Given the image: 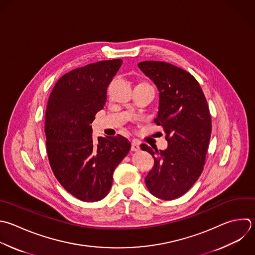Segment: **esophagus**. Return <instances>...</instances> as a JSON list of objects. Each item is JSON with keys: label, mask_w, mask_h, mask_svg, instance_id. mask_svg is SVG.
Listing matches in <instances>:
<instances>
[{"label": "esophagus", "mask_w": 255, "mask_h": 255, "mask_svg": "<svg viewBox=\"0 0 255 255\" xmlns=\"http://www.w3.org/2000/svg\"><path fill=\"white\" fill-rule=\"evenodd\" d=\"M139 149H140V147H139V142L136 141V140H133L132 143H131V148H130V150H131V151H138Z\"/></svg>", "instance_id": "1"}]
</instances>
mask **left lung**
Masks as SVG:
<instances>
[{"label": "left lung", "mask_w": 255, "mask_h": 255, "mask_svg": "<svg viewBox=\"0 0 255 255\" xmlns=\"http://www.w3.org/2000/svg\"><path fill=\"white\" fill-rule=\"evenodd\" d=\"M138 68L156 85L159 109L154 119L165 132L168 147L140 148L154 158L145 177L149 192L163 200L183 195L200 176L211 134V116L204 94L188 72L165 62L144 61Z\"/></svg>", "instance_id": "obj_1"}]
</instances>
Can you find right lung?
<instances>
[{
	"mask_svg": "<svg viewBox=\"0 0 255 255\" xmlns=\"http://www.w3.org/2000/svg\"><path fill=\"white\" fill-rule=\"evenodd\" d=\"M123 61L77 68L56 83L45 117L47 153L63 187L78 199L95 202L108 195L115 168L130 149L125 136L92 135V122L107 103V90Z\"/></svg>",
	"mask_w": 255,
	"mask_h": 255,
	"instance_id": "add662e5",
	"label": "right lung"
}]
</instances>
